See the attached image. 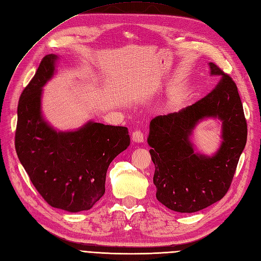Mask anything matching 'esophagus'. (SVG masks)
I'll list each match as a JSON object with an SVG mask.
<instances>
[{
  "mask_svg": "<svg viewBox=\"0 0 261 261\" xmlns=\"http://www.w3.org/2000/svg\"><path fill=\"white\" fill-rule=\"evenodd\" d=\"M132 141L136 143H143L144 142V134L140 130H136L132 133Z\"/></svg>",
  "mask_w": 261,
  "mask_h": 261,
  "instance_id": "obj_1",
  "label": "esophagus"
}]
</instances>
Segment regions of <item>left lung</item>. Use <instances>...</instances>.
<instances>
[{
	"label": "left lung",
	"mask_w": 261,
	"mask_h": 261,
	"mask_svg": "<svg viewBox=\"0 0 261 261\" xmlns=\"http://www.w3.org/2000/svg\"><path fill=\"white\" fill-rule=\"evenodd\" d=\"M219 83L204 98L176 113L150 121L147 139L155 165L157 200L179 213H194L223 199L232 181L247 139V124L238 87L231 77L210 62ZM222 121L220 149L212 158L197 154L190 142L204 118Z\"/></svg>",
	"instance_id": "8db88e82"
}]
</instances>
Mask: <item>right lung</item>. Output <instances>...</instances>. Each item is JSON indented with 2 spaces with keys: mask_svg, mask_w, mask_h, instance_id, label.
<instances>
[{
  "mask_svg": "<svg viewBox=\"0 0 261 261\" xmlns=\"http://www.w3.org/2000/svg\"><path fill=\"white\" fill-rule=\"evenodd\" d=\"M57 55L45 56L18 103L15 148L32 184L53 207L90 210L105 192L114 158L130 145L128 128L94 121L56 131L42 116L43 86L54 76Z\"/></svg>",
  "mask_w": 261,
  "mask_h": 261,
  "instance_id": "add662e5",
  "label": "right lung"
}]
</instances>
